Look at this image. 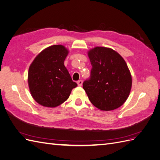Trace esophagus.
Segmentation results:
<instances>
[{
    "mask_svg": "<svg viewBox=\"0 0 160 160\" xmlns=\"http://www.w3.org/2000/svg\"><path fill=\"white\" fill-rule=\"evenodd\" d=\"M77 84H78L79 86H82V84H83V81L79 80L77 81Z\"/></svg>",
    "mask_w": 160,
    "mask_h": 160,
    "instance_id": "obj_1",
    "label": "esophagus"
}]
</instances>
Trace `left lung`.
Wrapping results in <instances>:
<instances>
[{
	"instance_id": "obj_1",
	"label": "left lung",
	"mask_w": 160,
	"mask_h": 160,
	"mask_svg": "<svg viewBox=\"0 0 160 160\" xmlns=\"http://www.w3.org/2000/svg\"><path fill=\"white\" fill-rule=\"evenodd\" d=\"M88 57L91 77L83 83L89 101L101 111L121 107L128 98L132 85L131 72L123 58L112 49L96 47Z\"/></svg>"
}]
</instances>
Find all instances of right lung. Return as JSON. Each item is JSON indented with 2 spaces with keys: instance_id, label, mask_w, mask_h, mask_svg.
I'll use <instances>...</instances> for the list:
<instances>
[{
  "instance_id": "obj_1",
  "label": "right lung",
  "mask_w": 160,
  "mask_h": 160,
  "mask_svg": "<svg viewBox=\"0 0 160 160\" xmlns=\"http://www.w3.org/2000/svg\"><path fill=\"white\" fill-rule=\"evenodd\" d=\"M69 53L61 45L42 50L33 60L28 72V84L32 98L47 108H55L69 98L77 84L72 81L64 65Z\"/></svg>"
}]
</instances>
